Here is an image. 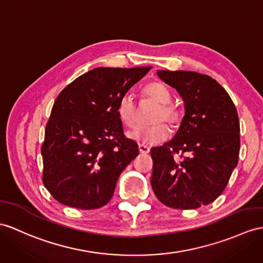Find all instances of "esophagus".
<instances>
[{
  "label": "esophagus",
  "instance_id": "1",
  "mask_svg": "<svg viewBox=\"0 0 263 263\" xmlns=\"http://www.w3.org/2000/svg\"><path fill=\"white\" fill-rule=\"evenodd\" d=\"M138 149H139V152L142 153V154H148L149 151H151L149 147L144 145V144H139V145H138Z\"/></svg>",
  "mask_w": 263,
  "mask_h": 263
}]
</instances>
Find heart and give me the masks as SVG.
I'll list each match as a JSON object with an SVG mask.
<instances>
[{
  "instance_id": "obj_1",
  "label": "heart",
  "mask_w": 263,
  "mask_h": 263,
  "mask_svg": "<svg viewBox=\"0 0 263 263\" xmlns=\"http://www.w3.org/2000/svg\"><path fill=\"white\" fill-rule=\"evenodd\" d=\"M145 97L159 104V108L154 115L153 121L156 124L142 126L129 133V137L145 144H158L168 137V128L158 121L165 120L171 127H176L181 123L182 112L176 105L172 104V93L163 82L153 81L143 89ZM117 115L126 127H134L137 123V108L130 95H124L118 100Z\"/></svg>"
}]
</instances>
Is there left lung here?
<instances>
[{
	"mask_svg": "<svg viewBox=\"0 0 263 263\" xmlns=\"http://www.w3.org/2000/svg\"><path fill=\"white\" fill-rule=\"evenodd\" d=\"M157 76L180 93L185 115L173 139L151 151L153 191L168 208L208 205L222 194L238 165V111L210 76L184 70H157Z\"/></svg>",
	"mask_w": 263,
	"mask_h": 263,
	"instance_id": "1",
	"label": "left lung"
}]
</instances>
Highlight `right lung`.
<instances>
[{
    "instance_id": "1",
    "label": "right lung",
    "mask_w": 263,
    "mask_h": 263,
    "mask_svg": "<svg viewBox=\"0 0 263 263\" xmlns=\"http://www.w3.org/2000/svg\"><path fill=\"white\" fill-rule=\"evenodd\" d=\"M152 67L96 68L58 96L41 147L43 184L63 205H106L127 165L139 154L124 135L118 100Z\"/></svg>"
}]
</instances>
